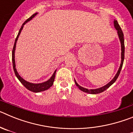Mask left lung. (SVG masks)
<instances>
[{
  "label": "left lung",
  "instance_id": "obj_1",
  "mask_svg": "<svg viewBox=\"0 0 133 133\" xmlns=\"http://www.w3.org/2000/svg\"><path fill=\"white\" fill-rule=\"evenodd\" d=\"M114 26H115V29H117V33H118V37H119V39L120 41H121V65H120V67L118 69V72H117L116 75H115V77H114L112 81L109 82L107 84H106L105 86L101 88H99V89H85L84 87H81L80 85H78V83L76 82V81L75 80V84L78 87V89L80 90H81L82 91L84 92H87V93H89V94H98V93H101V92H103L105 90L108 89L109 87L112 85L114 83H115V81H117V78L119 76V74L121 72V70L122 67H123V61H124V35H123V32L121 30V26H119L118 24V22L117 21H114Z\"/></svg>",
  "mask_w": 133,
  "mask_h": 133
}]
</instances>
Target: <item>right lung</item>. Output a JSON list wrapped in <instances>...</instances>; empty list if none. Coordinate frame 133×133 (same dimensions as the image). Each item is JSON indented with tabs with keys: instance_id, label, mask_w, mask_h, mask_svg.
<instances>
[{
	"instance_id": "1",
	"label": "right lung",
	"mask_w": 133,
	"mask_h": 133,
	"mask_svg": "<svg viewBox=\"0 0 133 133\" xmlns=\"http://www.w3.org/2000/svg\"><path fill=\"white\" fill-rule=\"evenodd\" d=\"M36 15H37V12L32 15L30 18H28V19H27L26 21L23 23L22 26H21V29H20L19 32H18V35H17V36H16V39H15V44H14L13 49H12V65H13V69H14V71H15V75H16V77L18 78V79L19 80L20 82H21V83L24 86V87H26L28 90H30V91H32V92H41V91H44V90H47V89H49L50 87H52V84H53L54 81H55V74H56V70H55V72H54L53 75H52V77H50V79L48 80V81H46V82H44V83H38V84H35V83H29V82H27V81H26L25 80L23 79V78H22L19 75H18V72H17L16 68H15V48H16V41H17V40H18V36H19L20 34H21V30H23V26H24V24H25L27 22H29V21H30L32 18H34Z\"/></svg>"
}]
</instances>
